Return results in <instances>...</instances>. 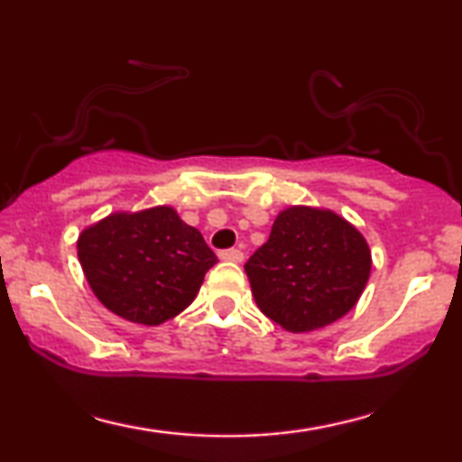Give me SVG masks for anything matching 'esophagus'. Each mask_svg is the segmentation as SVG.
I'll list each match as a JSON object with an SVG mask.
<instances>
[{
	"label": "esophagus",
	"instance_id": "esophagus-1",
	"mask_svg": "<svg viewBox=\"0 0 462 462\" xmlns=\"http://www.w3.org/2000/svg\"><path fill=\"white\" fill-rule=\"evenodd\" d=\"M218 256L223 258V261H231V263H242L244 261V252L237 250V248H229V250H220Z\"/></svg>",
	"mask_w": 462,
	"mask_h": 462
}]
</instances>
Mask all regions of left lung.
<instances>
[{
  "instance_id": "1",
  "label": "left lung",
  "mask_w": 462,
  "mask_h": 462,
  "mask_svg": "<svg viewBox=\"0 0 462 462\" xmlns=\"http://www.w3.org/2000/svg\"><path fill=\"white\" fill-rule=\"evenodd\" d=\"M244 269L269 319L288 332H311L356 307L372 256L362 233L338 214L290 206Z\"/></svg>"
}]
</instances>
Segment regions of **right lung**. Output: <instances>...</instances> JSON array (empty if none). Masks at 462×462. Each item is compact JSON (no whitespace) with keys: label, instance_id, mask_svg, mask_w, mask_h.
<instances>
[{"label":"right lung","instance_id":"right-lung-1","mask_svg":"<svg viewBox=\"0 0 462 462\" xmlns=\"http://www.w3.org/2000/svg\"><path fill=\"white\" fill-rule=\"evenodd\" d=\"M78 256L97 299L143 326L185 311L218 263L201 233L170 206L109 214L81 231Z\"/></svg>","mask_w":462,"mask_h":462}]
</instances>
